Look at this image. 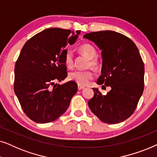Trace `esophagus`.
<instances>
[{
	"instance_id": "esophagus-1",
	"label": "esophagus",
	"mask_w": 157,
	"mask_h": 157,
	"mask_svg": "<svg viewBox=\"0 0 157 157\" xmlns=\"http://www.w3.org/2000/svg\"><path fill=\"white\" fill-rule=\"evenodd\" d=\"M85 88V86H81V85H78V89L80 91V90H82Z\"/></svg>"
}]
</instances>
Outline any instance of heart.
<instances>
[{"label":"heart","instance_id":"obj_1","mask_svg":"<svg viewBox=\"0 0 157 157\" xmlns=\"http://www.w3.org/2000/svg\"><path fill=\"white\" fill-rule=\"evenodd\" d=\"M79 52L85 55L89 59L88 66H91L94 69H97L99 67V62L96 59L97 51L96 48L89 44H84L78 47ZM64 61L68 68H72L74 63V56L71 51H66L64 56ZM94 72L91 69L76 70L71 72L68 77L71 81H74L78 85L85 86L89 83L90 81L94 78Z\"/></svg>","mask_w":157,"mask_h":157}]
</instances>
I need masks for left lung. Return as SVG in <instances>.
<instances>
[{"label":"left lung","instance_id":"obj_1","mask_svg":"<svg viewBox=\"0 0 157 157\" xmlns=\"http://www.w3.org/2000/svg\"><path fill=\"white\" fill-rule=\"evenodd\" d=\"M83 38L102 51L101 75L97 83L111 87L106 95L93 88L89 108L104 123L124 121L134 112L144 87V65L139 49L129 38L112 31L92 32Z\"/></svg>","mask_w":157,"mask_h":157}]
</instances>
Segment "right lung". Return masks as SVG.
Returning <instances> with one entry per match:
<instances>
[{
  "label": "right lung",
  "instance_id": "1",
  "mask_svg": "<svg viewBox=\"0 0 157 157\" xmlns=\"http://www.w3.org/2000/svg\"><path fill=\"white\" fill-rule=\"evenodd\" d=\"M76 33L58 28L45 29L30 38L15 65L14 91L23 111L32 121H55L67 110L78 90L76 83L61 81L67 76L66 46L76 41Z\"/></svg>",
  "mask_w": 157,
  "mask_h": 157
}]
</instances>
